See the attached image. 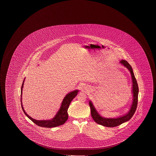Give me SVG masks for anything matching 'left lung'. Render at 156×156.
Returning a JSON list of instances; mask_svg holds the SVG:
<instances>
[{
	"mask_svg": "<svg viewBox=\"0 0 156 156\" xmlns=\"http://www.w3.org/2000/svg\"><path fill=\"white\" fill-rule=\"evenodd\" d=\"M120 64L130 72V75L132 77V93L133 94V100L132 105H130V109L127 113L125 115L120 116L119 117L115 118H104L100 115L99 112H97L94 105H93L91 101H89V105L91 109V114L92 118L96 122L108 127H114L121 125L123 123L126 122L130 120L132 118L135 110L137 107L138 104V94H139V87L136 80L135 79V76L133 73V69L129 64L125 60H122L120 62Z\"/></svg>",
	"mask_w": 156,
	"mask_h": 156,
	"instance_id": "obj_1",
	"label": "left lung"
}]
</instances>
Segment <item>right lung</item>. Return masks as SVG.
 <instances>
[{
  "label": "right lung",
  "instance_id": "right-lung-1",
  "mask_svg": "<svg viewBox=\"0 0 156 156\" xmlns=\"http://www.w3.org/2000/svg\"><path fill=\"white\" fill-rule=\"evenodd\" d=\"M25 79H24L23 83L21 87V106L22 108L23 112L26 114V116L28 118L31 120L36 125L40 126V127H42L46 128H52L55 127L57 126L62 125L66 122L67 120L68 119V113H67V110L68 108L69 107V104L76 97L78 94V93L79 92L78 90H73L71 92L68 93L65 96L64 99L62 101L61 106L59 108V110L58 112H56V114L54 116V118H52L51 120H37L34 119L33 118L30 117L29 115H28L26 112V111L24 109V108L23 107V104H22V90H23V86H24V83L25 81Z\"/></svg>",
  "mask_w": 156,
  "mask_h": 156
}]
</instances>
